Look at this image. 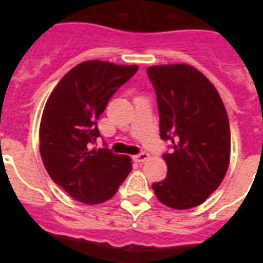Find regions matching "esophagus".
I'll list each match as a JSON object with an SVG mask.
<instances>
[{
	"mask_svg": "<svg viewBox=\"0 0 263 263\" xmlns=\"http://www.w3.org/2000/svg\"><path fill=\"white\" fill-rule=\"evenodd\" d=\"M148 157H150V154L146 152H142L139 153V154H136L135 157H134V160L136 161V162H144V161L148 160Z\"/></svg>",
	"mask_w": 263,
	"mask_h": 263,
	"instance_id": "34e87169",
	"label": "esophagus"
}]
</instances>
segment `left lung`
<instances>
[{
  "label": "left lung",
  "mask_w": 263,
  "mask_h": 263,
  "mask_svg": "<svg viewBox=\"0 0 263 263\" xmlns=\"http://www.w3.org/2000/svg\"><path fill=\"white\" fill-rule=\"evenodd\" d=\"M157 94L160 136L168 140L166 179L153 184L161 203L177 210L203 203L224 180L231 129L224 103L206 76L191 65L147 68Z\"/></svg>",
  "instance_id": "1"
}]
</instances>
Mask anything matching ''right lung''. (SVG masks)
<instances>
[{"mask_svg": "<svg viewBox=\"0 0 263 263\" xmlns=\"http://www.w3.org/2000/svg\"><path fill=\"white\" fill-rule=\"evenodd\" d=\"M138 71L90 60L60 80L47 99L39 128L43 165L55 184L88 204L110 199L131 172V158L94 148L101 136L97 120L109 99Z\"/></svg>", "mask_w": 263, "mask_h": 263, "instance_id": "add662e5", "label": "right lung"}]
</instances>
